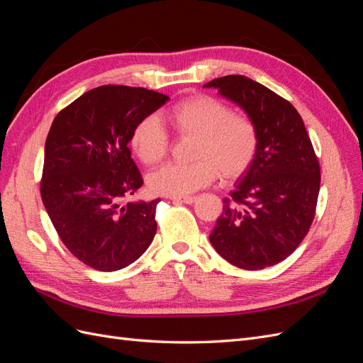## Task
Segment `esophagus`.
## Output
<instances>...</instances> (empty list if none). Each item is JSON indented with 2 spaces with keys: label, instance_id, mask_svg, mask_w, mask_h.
I'll list each match as a JSON object with an SVG mask.
<instances>
[{
  "label": "esophagus",
  "instance_id": "34e87169",
  "mask_svg": "<svg viewBox=\"0 0 363 363\" xmlns=\"http://www.w3.org/2000/svg\"><path fill=\"white\" fill-rule=\"evenodd\" d=\"M196 200V196H172L174 203H184V204H192Z\"/></svg>",
  "mask_w": 363,
  "mask_h": 363
}]
</instances>
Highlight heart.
<instances>
[{
	"label": "heart",
	"mask_w": 363,
	"mask_h": 363,
	"mask_svg": "<svg viewBox=\"0 0 363 363\" xmlns=\"http://www.w3.org/2000/svg\"><path fill=\"white\" fill-rule=\"evenodd\" d=\"M163 121L182 138H199L196 162L164 164L148 177L151 192L163 196H186L215 182L244 175L256 160L260 136L257 124L244 113L211 95H191L163 112ZM130 147L147 167L168 156L171 140L156 116L140 119L130 135Z\"/></svg>",
	"instance_id": "heart-1"
}]
</instances>
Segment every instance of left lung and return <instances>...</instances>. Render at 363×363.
<instances>
[{
    "label": "left lung",
    "mask_w": 363,
    "mask_h": 363,
    "mask_svg": "<svg viewBox=\"0 0 363 363\" xmlns=\"http://www.w3.org/2000/svg\"><path fill=\"white\" fill-rule=\"evenodd\" d=\"M235 101L257 124L260 144L242 182L224 200L208 236L232 265L256 271L291 256L313 223L321 171L300 113L263 84L244 75L204 84Z\"/></svg>",
    "instance_id": "8db88e82"
}]
</instances>
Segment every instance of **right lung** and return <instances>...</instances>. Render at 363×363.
<instances>
[{"label": "right lung", "mask_w": 363, "mask_h": 363, "mask_svg": "<svg viewBox=\"0 0 363 363\" xmlns=\"http://www.w3.org/2000/svg\"><path fill=\"white\" fill-rule=\"evenodd\" d=\"M168 100L145 87L106 84L52 121L40 196L62 242L87 267L123 269L155 239L160 200L127 203L144 183L128 142L139 121Z\"/></svg>", "instance_id": "obj_1"}]
</instances>
